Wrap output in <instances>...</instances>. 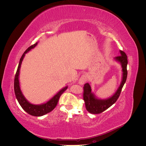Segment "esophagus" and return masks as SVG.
I'll return each instance as SVG.
<instances>
[{
	"instance_id": "1",
	"label": "esophagus",
	"mask_w": 146,
	"mask_h": 146,
	"mask_svg": "<svg viewBox=\"0 0 146 146\" xmlns=\"http://www.w3.org/2000/svg\"><path fill=\"white\" fill-rule=\"evenodd\" d=\"M88 80V77L86 76V75H83V76H81V77L79 78L78 83L80 85H83V84L85 83Z\"/></svg>"
}]
</instances>
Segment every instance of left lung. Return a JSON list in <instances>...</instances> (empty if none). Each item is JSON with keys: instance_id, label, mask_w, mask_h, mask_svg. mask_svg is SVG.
I'll list each match as a JSON object with an SVG mask.
<instances>
[{"instance_id": "1", "label": "left lung", "mask_w": 146, "mask_h": 146, "mask_svg": "<svg viewBox=\"0 0 146 146\" xmlns=\"http://www.w3.org/2000/svg\"><path fill=\"white\" fill-rule=\"evenodd\" d=\"M121 55L115 57V60L119 61L122 65V80L116 92L114 94L107 99L102 100L96 98L94 94L91 92V88L89 83H86L84 85L83 100L85 102L87 111L91 114H100L110 108L117 101L121 92L122 89L124 85L127 77V66L128 63L127 56L124 52L120 50Z\"/></svg>"}]
</instances>
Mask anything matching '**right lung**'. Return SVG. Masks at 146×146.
Segmentation results:
<instances>
[{"label":"right lung","mask_w":146,"mask_h":146,"mask_svg":"<svg viewBox=\"0 0 146 146\" xmlns=\"http://www.w3.org/2000/svg\"><path fill=\"white\" fill-rule=\"evenodd\" d=\"M37 42L35 43V44L30 46L27 50H26L23 55H22L21 58L20 59L18 67H17V71L15 75V81H14V90H15V93L16 95V98L18 101L19 104L21 106V107L23 108L25 111L27 112L28 114H30L32 116H41L44 115V114L52 111L54 110L56 106L57 105V104L58 102L60 96H61L63 92L67 90L68 86H66L65 88H63L62 90H61L58 93L56 94L53 98L47 102L46 103L43 104L41 105H33L30 104V102L26 100V99L24 98L23 93L21 91L20 86H19V70L21 68V65L22 63V61L23 60L24 57L25 56V54L26 53H27L29 51H30L32 48H34L35 46L37 45Z\"/></svg>","instance_id":"1"}]
</instances>
